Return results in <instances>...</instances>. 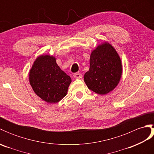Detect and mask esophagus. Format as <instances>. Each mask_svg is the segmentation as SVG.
Here are the masks:
<instances>
[{
	"label": "esophagus",
	"instance_id": "esophagus-1",
	"mask_svg": "<svg viewBox=\"0 0 154 154\" xmlns=\"http://www.w3.org/2000/svg\"><path fill=\"white\" fill-rule=\"evenodd\" d=\"M75 79H81L82 78V75L79 73H76L73 75Z\"/></svg>",
	"mask_w": 154,
	"mask_h": 154
}]
</instances>
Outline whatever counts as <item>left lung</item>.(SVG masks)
I'll list each match as a JSON object with an SVG mask.
<instances>
[{
    "instance_id": "obj_1",
    "label": "left lung",
    "mask_w": 154,
    "mask_h": 154,
    "mask_svg": "<svg viewBox=\"0 0 154 154\" xmlns=\"http://www.w3.org/2000/svg\"><path fill=\"white\" fill-rule=\"evenodd\" d=\"M84 81L93 92L104 95L115 89L122 75V61L112 45L104 42L91 51Z\"/></svg>"
}]
</instances>
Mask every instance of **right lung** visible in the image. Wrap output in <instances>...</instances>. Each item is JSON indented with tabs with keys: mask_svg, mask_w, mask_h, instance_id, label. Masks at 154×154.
I'll return each instance as SVG.
<instances>
[{
	"mask_svg": "<svg viewBox=\"0 0 154 154\" xmlns=\"http://www.w3.org/2000/svg\"><path fill=\"white\" fill-rule=\"evenodd\" d=\"M29 81L34 93L45 102L57 103L66 96L71 77L50 55H41L35 59L29 71Z\"/></svg>",
	"mask_w": 154,
	"mask_h": 154,
	"instance_id": "add662e5",
	"label": "right lung"
}]
</instances>
